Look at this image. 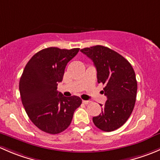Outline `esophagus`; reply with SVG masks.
I'll list each match as a JSON object with an SVG mask.
<instances>
[{
    "label": "esophagus",
    "mask_w": 160,
    "mask_h": 160,
    "mask_svg": "<svg viewBox=\"0 0 160 160\" xmlns=\"http://www.w3.org/2000/svg\"><path fill=\"white\" fill-rule=\"evenodd\" d=\"M90 102H91L90 101H83V103L84 104H90Z\"/></svg>",
    "instance_id": "esophagus-1"
}]
</instances>
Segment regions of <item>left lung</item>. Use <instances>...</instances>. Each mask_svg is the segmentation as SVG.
<instances>
[{
  "instance_id": "8db88e82",
  "label": "left lung",
  "mask_w": 160,
  "mask_h": 160,
  "mask_svg": "<svg viewBox=\"0 0 160 160\" xmlns=\"http://www.w3.org/2000/svg\"><path fill=\"white\" fill-rule=\"evenodd\" d=\"M80 51L96 67L98 83L104 85L108 100L102 112L93 118V124L104 132L120 128L130 117L135 104L137 81L130 62L117 52L103 46L84 48Z\"/></svg>"
}]
</instances>
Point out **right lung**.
<instances>
[{
    "label": "right lung",
    "instance_id": "1",
    "mask_svg": "<svg viewBox=\"0 0 160 160\" xmlns=\"http://www.w3.org/2000/svg\"><path fill=\"white\" fill-rule=\"evenodd\" d=\"M80 49H42L30 59L19 82L22 104L32 123L49 134H58L70 126L82 100L66 98L57 91L66 66Z\"/></svg>",
    "mask_w": 160,
    "mask_h": 160
}]
</instances>
